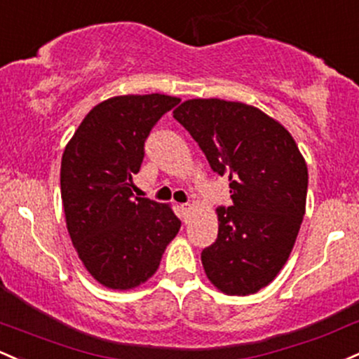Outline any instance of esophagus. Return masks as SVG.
<instances>
[{"instance_id": "esophagus-1", "label": "esophagus", "mask_w": 359, "mask_h": 359, "mask_svg": "<svg viewBox=\"0 0 359 359\" xmlns=\"http://www.w3.org/2000/svg\"><path fill=\"white\" fill-rule=\"evenodd\" d=\"M180 215H182V219H184V223H187L189 222V218H191V215H192V206L191 204H180Z\"/></svg>"}]
</instances>
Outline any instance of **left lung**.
<instances>
[{
  "label": "left lung",
  "instance_id": "1",
  "mask_svg": "<svg viewBox=\"0 0 359 359\" xmlns=\"http://www.w3.org/2000/svg\"><path fill=\"white\" fill-rule=\"evenodd\" d=\"M173 117L199 144L231 204L219 206L218 238L201 252L204 271L226 294H252L288 261L305 215L309 172L279 122L250 105L194 98Z\"/></svg>",
  "mask_w": 359,
  "mask_h": 359
}]
</instances>
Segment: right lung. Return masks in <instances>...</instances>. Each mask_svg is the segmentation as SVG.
<instances>
[{"label":"right lung","mask_w":359,"mask_h":359,"mask_svg":"<svg viewBox=\"0 0 359 359\" xmlns=\"http://www.w3.org/2000/svg\"><path fill=\"white\" fill-rule=\"evenodd\" d=\"M180 98L122 95L85 117L62 153L61 198L71 242L100 285L129 290L158 269L180 219L167 204L133 198L144 143Z\"/></svg>","instance_id":"right-lung-1"}]
</instances>
